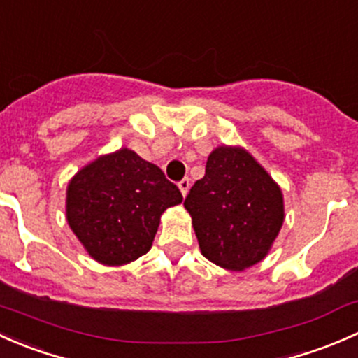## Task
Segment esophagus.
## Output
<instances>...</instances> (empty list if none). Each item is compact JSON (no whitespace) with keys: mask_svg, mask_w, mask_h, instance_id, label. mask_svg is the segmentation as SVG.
<instances>
[{"mask_svg":"<svg viewBox=\"0 0 358 358\" xmlns=\"http://www.w3.org/2000/svg\"><path fill=\"white\" fill-rule=\"evenodd\" d=\"M189 187H191V180L189 179H182L179 182V189H180V193H182V196H186L187 191H189Z\"/></svg>","mask_w":358,"mask_h":358,"instance_id":"obj_1","label":"esophagus"}]
</instances>
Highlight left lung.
I'll use <instances>...</instances> for the list:
<instances>
[{
  "label": "left lung",
  "mask_w": 358,
  "mask_h": 358,
  "mask_svg": "<svg viewBox=\"0 0 358 358\" xmlns=\"http://www.w3.org/2000/svg\"><path fill=\"white\" fill-rule=\"evenodd\" d=\"M184 206L201 255L227 271H245L267 257L285 222L279 184L241 146H217Z\"/></svg>",
  "instance_id": "1"
}]
</instances>
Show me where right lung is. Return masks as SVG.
Segmentation results:
<instances>
[{
    "instance_id": "obj_1",
    "label": "right lung",
    "mask_w": 358,
    "mask_h": 358,
    "mask_svg": "<svg viewBox=\"0 0 358 358\" xmlns=\"http://www.w3.org/2000/svg\"><path fill=\"white\" fill-rule=\"evenodd\" d=\"M180 201L179 187L160 167L120 148L69 180L65 217L91 259L117 267L150 252L162 213Z\"/></svg>"
}]
</instances>
